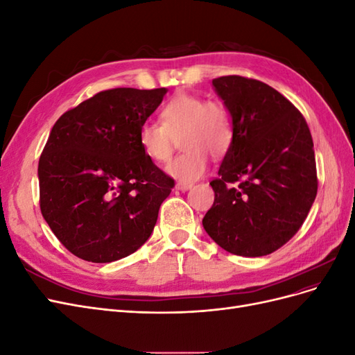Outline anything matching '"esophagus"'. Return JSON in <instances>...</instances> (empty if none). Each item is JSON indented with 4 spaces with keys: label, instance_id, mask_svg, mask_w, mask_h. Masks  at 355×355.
<instances>
[{
    "label": "esophagus",
    "instance_id": "34e87169",
    "mask_svg": "<svg viewBox=\"0 0 355 355\" xmlns=\"http://www.w3.org/2000/svg\"><path fill=\"white\" fill-rule=\"evenodd\" d=\"M192 188V184H185V182H178L176 184V189L179 191H188Z\"/></svg>",
    "mask_w": 355,
    "mask_h": 355
}]
</instances>
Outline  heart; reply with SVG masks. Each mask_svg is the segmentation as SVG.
I'll use <instances>...</instances> for the list:
<instances>
[{"label":"heart","mask_w":355,"mask_h":355,"mask_svg":"<svg viewBox=\"0 0 355 355\" xmlns=\"http://www.w3.org/2000/svg\"><path fill=\"white\" fill-rule=\"evenodd\" d=\"M159 120L145 121L139 127V146L149 159L164 163L182 135L180 146L185 151L166 166V173L179 182L198 180L207 171L209 154L222 157L231 146V118L218 101L179 93L164 105Z\"/></svg>","instance_id":"b5f03b06"}]
</instances>
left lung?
Listing matches in <instances>:
<instances>
[{
  "label": "left lung",
  "mask_w": 355,
  "mask_h": 355,
  "mask_svg": "<svg viewBox=\"0 0 355 355\" xmlns=\"http://www.w3.org/2000/svg\"><path fill=\"white\" fill-rule=\"evenodd\" d=\"M211 85L230 112L232 142L210 182L214 202L202 227L232 254H270L299 231L315 200L313 137L302 114L268 84L228 75Z\"/></svg>",
  "instance_id": "1"
}]
</instances>
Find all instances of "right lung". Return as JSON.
Instances as JSON below:
<instances>
[{
    "label": "right lung",
    "mask_w": 355,
    "mask_h": 355,
    "mask_svg": "<svg viewBox=\"0 0 355 355\" xmlns=\"http://www.w3.org/2000/svg\"><path fill=\"white\" fill-rule=\"evenodd\" d=\"M166 93L105 90L53 125L38 163L40 207L80 259L114 262L151 237L175 182L142 153L137 133Z\"/></svg>",
    "instance_id": "right-lung-1"
}]
</instances>
